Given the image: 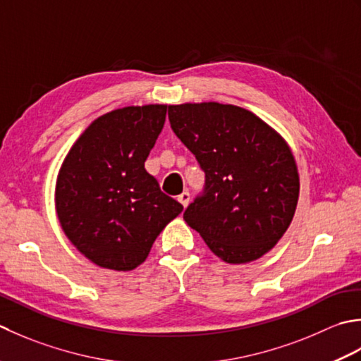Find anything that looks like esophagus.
<instances>
[{"label": "esophagus", "mask_w": 361, "mask_h": 361, "mask_svg": "<svg viewBox=\"0 0 361 361\" xmlns=\"http://www.w3.org/2000/svg\"><path fill=\"white\" fill-rule=\"evenodd\" d=\"M178 200H179V202L183 205V207H187L188 202H190V193H188V191H183V193L179 195Z\"/></svg>", "instance_id": "1"}]
</instances>
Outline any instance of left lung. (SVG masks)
<instances>
[{"instance_id": "obj_1", "label": "left lung", "mask_w": 361, "mask_h": 361, "mask_svg": "<svg viewBox=\"0 0 361 361\" xmlns=\"http://www.w3.org/2000/svg\"><path fill=\"white\" fill-rule=\"evenodd\" d=\"M168 118L205 173L185 223L227 263L260 259L282 238L298 205L288 145L259 116L231 104L170 106Z\"/></svg>"}]
</instances>
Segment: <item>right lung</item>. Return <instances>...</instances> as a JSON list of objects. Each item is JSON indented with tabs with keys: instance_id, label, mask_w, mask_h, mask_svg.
Wrapping results in <instances>:
<instances>
[{
	"instance_id": "obj_1",
	"label": "right lung",
	"mask_w": 361,
	"mask_h": 361,
	"mask_svg": "<svg viewBox=\"0 0 361 361\" xmlns=\"http://www.w3.org/2000/svg\"><path fill=\"white\" fill-rule=\"evenodd\" d=\"M166 109L129 106L99 116L76 140L59 171V221L78 251L101 268H137L157 235L183 210L145 170Z\"/></svg>"
}]
</instances>
